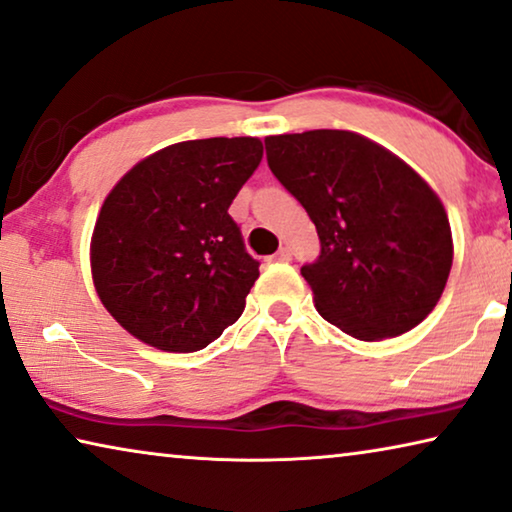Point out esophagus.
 <instances>
[{"label":"esophagus","mask_w":512,"mask_h":512,"mask_svg":"<svg viewBox=\"0 0 512 512\" xmlns=\"http://www.w3.org/2000/svg\"><path fill=\"white\" fill-rule=\"evenodd\" d=\"M275 259H278V262H289V259H291V248L289 246H282L278 253H275Z\"/></svg>","instance_id":"obj_1"}]
</instances>
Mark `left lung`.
Here are the masks:
<instances>
[{"label":"left lung","instance_id":"obj_1","mask_svg":"<svg viewBox=\"0 0 512 512\" xmlns=\"http://www.w3.org/2000/svg\"><path fill=\"white\" fill-rule=\"evenodd\" d=\"M264 143L271 173L319 232L321 255L300 273L323 319L362 342L419 326L453 262L437 193L396 154L355 132L312 129Z\"/></svg>","mask_w":512,"mask_h":512}]
</instances>
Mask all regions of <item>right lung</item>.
Returning <instances> with one entry per match:
<instances>
[{
	"label": "right lung",
	"mask_w": 512,
	"mask_h": 512,
	"mask_svg": "<svg viewBox=\"0 0 512 512\" xmlns=\"http://www.w3.org/2000/svg\"><path fill=\"white\" fill-rule=\"evenodd\" d=\"M262 141H182L139 161L104 200L91 239L95 291L129 335L168 353L212 344L239 319L259 262L227 214Z\"/></svg>",
	"instance_id": "obj_1"
}]
</instances>
